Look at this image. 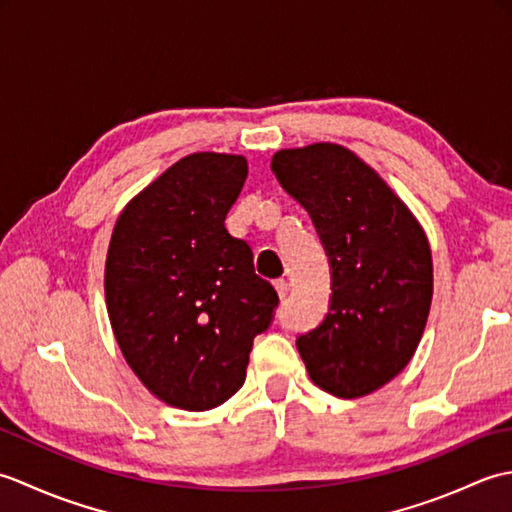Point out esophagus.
<instances>
[{
  "label": "esophagus",
  "mask_w": 512,
  "mask_h": 512,
  "mask_svg": "<svg viewBox=\"0 0 512 512\" xmlns=\"http://www.w3.org/2000/svg\"><path fill=\"white\" fill-rule=\"evenodd\" d=\"M275 290H277V295H279L281 299H284V297L288 295V290H290V284H288V281H286V279H277V281H275Z\"/></svg>",
  "instance_id": "1"
}]
</instances>
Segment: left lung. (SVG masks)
<instances>
[{"instance_id": "obj_1", "label": "left lung", "mask_w": 512, "mask_h": 512, "mask_svg": "<svg viewBox=\"0 0 512 512\" xmlns=\"http://www.w3.org/2000/svg\"><path fill=\"white\" fill-rule=\"evenodd\" d=\"M273 171L310 213L332 266L330 310L297 350L328 394H374L407 367L427 325L429 239L394 189L343 145L279 149Z\"/></svg>"}]
</instances>
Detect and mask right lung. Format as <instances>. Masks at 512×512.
Returning a JSON list of instances; mask_svg holds the SVG:
<instances>
[{"mask_svg":"<svg viewBox=\"0 0 512 512\" xmlns=\"http://www.w3.org/2000/svg\"><path fill=\"white\" fill-rule=\"evenodd\" d=\"M248 176L237 154L180 158L127 202L105 259V303L127 365L171 407L206 411L244 385L279 297L226 231Z\"/></svg>","mask_w":512,"mask_h":512,"instance_id":"add662e5","label":"right lung"}]
</instances>
